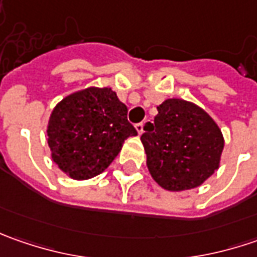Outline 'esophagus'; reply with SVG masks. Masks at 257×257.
Listing matches in <instances>:
<instances>
[{"label": "esophagus", "instance_id": "34e87169", "mask_svg": "<svg viewBox=\"0 0 257 257\" xmlns=\"http://www.w3.org/2000/svg\"><path fill=\"white\" fill-rule=\"evenodd\" d=\"M143 127H144L143 123L136 124V130H137V133H139V136H142V134H143V132H144Z\"/></svg>", "mask_w": 257, "mask_h": 257}]
</instances>
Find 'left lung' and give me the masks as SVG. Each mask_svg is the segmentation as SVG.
<instances>
[{
  "instance_id": "1",
  "label": "left lung",
  "mask_w": 257,
  "mask_h": 257,
  "mask_svg": "<svg viewBox=\"0 0 257 257\" xmlns=\"http://www.w3.org/2000/svg\"><path fill=\"white\" fill-rule=\"evenodd\" d=\"M157 111L142 136L154 182L169 192L202 186L220 166L222 130L202 107L183 98L164 100Z\"/></svg>"
}]
</instances>
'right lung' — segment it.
<instances>
[{"label": "right lung", "instance_id": "right-lung-1", "mask_svg": "<svg viewBox=\"0 0 257 257\" xmlns=\"http://www.w3.org/2000/svg\"><path fill=\"white\" fill-rule=\"evenodd\" d=\"M51 159L70 179L87 180L103 173L137 136L127 107L110 87H87L68 94L51 111L47 124Z\"/></svg>", "mask_w": 257, "mask_h": 257}]
</instances>
